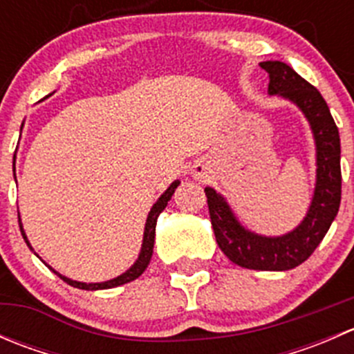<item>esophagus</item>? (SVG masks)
<instances>
[{"instance_id":"34e87169","label":"esophagus","mask_w":354,"mask_h":354,"mask_svg":"<svg viewBox=\"0 0 354 354\" xmlns=\"http://www.w3.org/2000/svg\"><path fill=\"white\" fill-rule=\"evenodd\" d=\"M194 178H195V180H203V178H205V167H203V166L195 167Z\"/></svg>"}]
</instances>
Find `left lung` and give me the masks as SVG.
Instances as JSON below:
<instances>
[{"mask_svg":"<svg viewBox=\"0 0 354 354\" xmlns=\"http://www.w3.org/2000/svg\"><path fill=\"white\" fill-rule=\"evenodd\" d=\"M269 94L295 102L312 128L317 147V183L312 203L296 230L262 236L245 230L223 195L205 188L210 223L219 248L236 266L253 270H289L305 262L329 231L341 203V140L329 106L312 84L283 62H262Z\"/></svg>","mask_w":354,"mask_h":354,"instance_id":"8db88e82","label":"left lung"}]
</instances>
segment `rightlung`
Segmentation results:
<instances>
[{
	"mask_svg": "<svg viewBox=\"0 0 354 354\" xmlns=\"http://www.w3.org/2000/svg\"><path fill=\"white\" fill-rule=\"evenodd\" d=\"M13 173H15V157H13ZM178 185H180V181H173V183L169 185V188H167L166 192H164L162 195H160L159 200L152 205L151 212H149L147 216V223H145V230H144V243H142V250H140V255H138L137 262L133 263V266L130 267V269L127 270V272H123L121 276L114 277V279L111 281H106V283H78V281H71L68 279V277L62 276L59 272H56L53 267H49L48 263L46 266L49 267V269L53 270V272L56 274V276L59 277V279L65 281L66 284H70V286L73 288H78V289H87V291H95V289H109V288H116V286H121V284H127L130 283V281H135L138 276H142L144 274V270L147 269L149 262H151L152 259V250H154V238H156V224H157V217H159V214L162 212L164 209H166L167 202H169L171 197H173L174 190L178 188ZM19 224H20V231H22V236L25 240V243H27L28 248L34 252V248H32L30 243H28L27 236H25V231L22 227V221H20V214H19ZM35 253V252H34ZM37 255V253H35ZM39 257V255H37Z\"/></svg>",
	"mask_w": 354,
	"mask_h": 354,
	"instance_id": "obj_1",
	"label": "right lung"
}]
</instances>
